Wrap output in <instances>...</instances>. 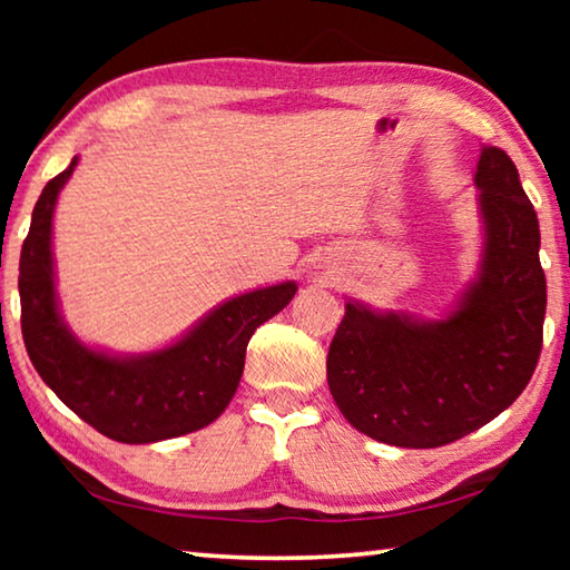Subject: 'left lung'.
Returning a JSON list of instances; mask_svg holds the SVG:
<instances>
[{
  "instance_id": "8db88e82",
  "label": "left lung",
  "mask_w": 570,
  "mask_h": 570,
  "mask_svg": "<svg viewBox=\"0 0 570 570\" xmlns=\"http://www.w3.org/2000/svg\"><path fill=\"white\" fill-rule=\"evenodd\" d=\"M480 258L440 320L346 298L326 380L354 430L394 448H440L475 432L525 390L543 346L546 274L535 208L505 150L475 168Z\"/></svg>"
}]
</instances>
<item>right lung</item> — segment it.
<instances>
[{
  "label": "right lung",
  "instance_id": "right-lung-1",
  "mask_svg": "<svg viewBox=\"0 0 570 570\" xmlns=\"http://www.w3.org/2000/svg\"><path fill=\"white\" fill-rule=\"evenodd\" d=\"M77 160L42 188L19 256L27 354L47 387L105 438L146 445L206 428L236 394L248 340L292 302L298 286L282 282L230 296L153 352L120 354L85 344L60 312L52 254L57 196Z\"/></svg>",
  "mask_w": 570,
  "mask_h": 570
}]
</instances>
